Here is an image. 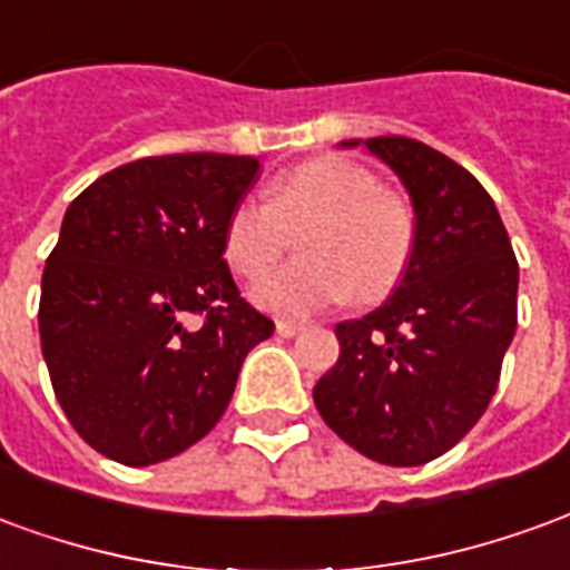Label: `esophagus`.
I'll return each mask as SVG.
<instances>
[{"mask_svg": "<svg viewBox=\"0 0 570 570\" xmlns=\"http://www.w3.org/2000/svg\"><path fill=\"white\" fill-rule=\"evenodd\" d=\"M302 330H305V326L296 321H277V335H284V338H293V335H298Z\"/></svg>", "mask_w": 570, "mask_h": 570, "instance_id": "34e87169", "label": "esophagus"}]
</instances>
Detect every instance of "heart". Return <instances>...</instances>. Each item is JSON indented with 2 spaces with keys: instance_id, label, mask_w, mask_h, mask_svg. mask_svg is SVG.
<instances>
[{
  "instance_id": "obj_1",
  "label": "heart",
  "mask_w": 570,
  "mask_h": 570,
  "mask_svg": "<svg viewBox=\"0 0 570 570\" xmlns=\"http://www.w3.org/2000/svg\"><path fill=\"white\" fill-rule=\"evenodd\" d=\"M303 228V256L253 286V302L277 317L305 321L354 298L384 296L415 249V210L400 191L347 158H314L244 198L225 223V259L240 277H259Z\"/></svg>"
}]
</instances>
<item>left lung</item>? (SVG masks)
<instances>
[{"label":"left lung","instance_id":"8db88e82","mask_svg":"<svg viewBox=\"0 0 570 570\" xmlns=\"http://www.w3.org/2000/svg\"><path fill=\"white\" fill-rule=\"evenodd\" d=\"M366 149L406 186L415 249L382 308L335 326L342 354L314 406L360 454L415 466L489 409L515 333L519 262L494 200L461 164L409 137H372Z\"/></svg>","mask_w":570,"mask_h":570}]
</instances>
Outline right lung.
<instances>
[{"label":"right lung","instance_id":"add662e5","mask_svg":"<svg viewBox=\"0 0 570 570\" xmlns=\"http://www.w3.org/2000/svg\"><path fill=\"white\" fill-rule=\"evenodd\" d=\"M256 179L249 155H158L69 204L42 274V354L69 424L118 464L207 436L244 357L272 338L223 259L228 213Z\"/></svg>","mask_w":570,"mask_h":570}]
</instances>
